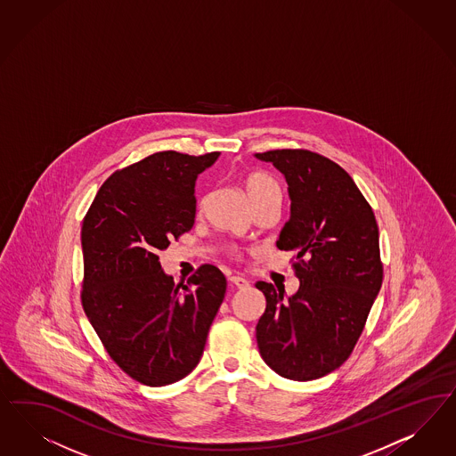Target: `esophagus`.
<instances>
[{
  "label": "esophagus",
  "instance_id": "esophagus-1",
  "mask_svg": "<svg viewBox=\"0 0 456 456\" xmlns=\"http://www.w3.org/2000/svg\"><path fill=\"white\" fill-rule=\"evenodd\" d=\"M230 285L236 287V289H247L250 283H248V280H245L243 277H230Z\"/></svg>",
  "mask_w": 456,
  "mask_h": 456
}]
</instances>
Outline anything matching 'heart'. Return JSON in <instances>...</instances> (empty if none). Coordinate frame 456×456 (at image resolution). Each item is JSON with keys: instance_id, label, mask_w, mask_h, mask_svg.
Masks as SVG:
<instances>
[{"instance_id": "1", "label": "heart", "mask_w": 456, "mask_h": 456, "mask_svg": "<svg viewBox=\"0 0 456 456\" xmlns=\"http://www.w3.org/2000/svg\"><path fill=\"white\" fill-rule=\"evenodd\" d=\"M243 188L247 191V196L250 198L251 205L253 208L256 206L270 203V201H281V188L279 183L265 173H250L243 177ZM206 200L201 198L200 200V209L205 208Z\"/></svg>"}]
</instances>
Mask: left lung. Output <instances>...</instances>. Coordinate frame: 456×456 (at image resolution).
Listing matches in <instances>:
<instances>
[{
  "instance_id": "left-lung-1",
  "label": "left lung",
  "mask_w": 456,
  "mask_h": 456,
  "mask_svg": "<svg viewBox=\"0 0 456 456\" xmlns=\"http://www.w3.org/2000/svg\"><path fill=\"white\" fill-rule=\"evenodd\" d=\"M285 176L290 220L280 250L295 251L300 287L258 281L266 309L256 323L265 362L281 378L312 381L344 364L381 290L379 230L372 208L338 164L305 149L255 154Z\"/></svg>"
}]
</instances>
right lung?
Returning a JSON list of instances; mask_svg holds the SVG:
<instances>
[{
  "label": "right lung",
  "instance_id": "right-lung-1",
  "mask_svg": "<svg viewBox=\"0 0 456 456\" xmlns=\"http://www.w3.org/2000/svg\"><path fill=\"white\" fill-rule=\"evenodd\" d=\"M220 152L162 151L116 171L82 223V305L105 351L146 386H166L198 366L226 292L220 268L201 265L175 283L158 251L190 232L194 186Z\"/></svg>",
  "mask_w": 456,
  "mask_h": 456
}]
</instances>
